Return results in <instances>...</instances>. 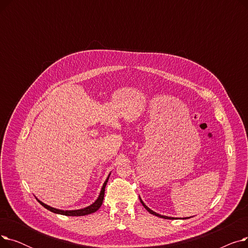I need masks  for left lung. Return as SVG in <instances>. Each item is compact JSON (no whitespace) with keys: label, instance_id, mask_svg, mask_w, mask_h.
I'll return each instance as SVG.
<instances>
[{"label":"left lung","instance_id":"obj_1","mask_svg":"<svg viewBox=\"0 0 248 248\" xmlns=\"http://www.w3.org/2000/svg\"><path fill=\"white\" fill-rule=\"evenodd\" d=\"M140 203L142 204V206H144L151 214H153V215H155V216H158V217H160V218H165V219H176V218H174V217H168V216H165V215H161V214H159V213H155V211H153L152 209H150V208H149L144 202H142V200L140 199Z\"/></svg>","mask_w":248,"mask_h":248}]
</instances>
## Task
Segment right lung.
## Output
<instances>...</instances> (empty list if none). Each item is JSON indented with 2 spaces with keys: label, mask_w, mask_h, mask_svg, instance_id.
<instances>
[{
  "label": "right lung",
  "mask_w": 248,
  "mask_h": 248,
  "mask_svg": "<svg viewBox=\"0 0 248 248\" xmlns=\"http://www.w3.org/2000/svg\"><path fill=\"white\" fill-rule=\"evenodd\" d=\"M109 175H110V174H109ZM109 175H108V177L107 178L106 182H104L103 185H102V188H101V190H100L98 198H97L93 204L87 206V207H85V208H82V209H77V210H61V209H56V208L51 207V206H49V205L43 203L42 201H40V200L37 199V198H36V199L38 200V202L40 203L43 207H45L47 210H49V211H51V212H53V213H56V214L66 215V216H84V215H88V214H91V213H94L95 211H97V210L99 209L101 204H102V201H103V198H104V191H106V186H107V183H108V181Z\"/></svg>",
  "instance_id": "right-lung-1"
}]
</instances>
